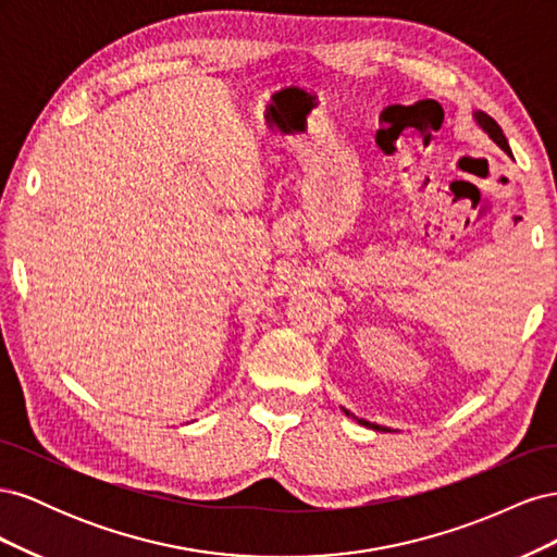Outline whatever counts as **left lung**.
<instances>
[{"label":"left lung","instance_id":"1","mask_svg":"<svg viewBox=\"0 0 557 557\" xmlns=\"http://www.w3.org/2000/svg\"><path fill=\"white\" fill-rule=\"evenodd\" d=\"M474 117H476V123L487 132V137H491L499 148H504V153H509L511 156V148H509V141H507V137H504V132H502V127L493 121L491 115L487 113H483V111H476L474 113ZM348 413V411H346ZM358 423H362V425H369V428H374V430H385V428H379V425H374V423H367V420H358Z\"/></svg>","mask_w":557,"mask_h":557}]
</instances>
